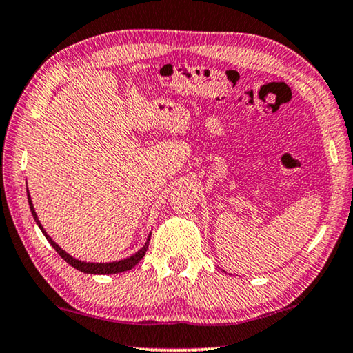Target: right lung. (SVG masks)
Returning a JSON list of instances; mask_svg holds the SVG:
<instances>
[{"label":"right lung","mask_w":353,"mask_h":353,"mask_svg":"<svg viewBox=\"0 0 353 353\" xmlns=\"http://www.w3.org/2000/svg\"><path fill=\"white\" fill-rule=\"evenodd\" d=\"M28 203H30V210H32L33 218L37 219V223H38L39 229H41V231H43V234H44V236H46V239H48L49 242H50V245H52V247L55 248V252H57V253L60 254V256H62V258L65 259L66 263H68L70 265H73L74 269L81 270V272H85V274H117V272H124V270H129V269L134 268V265H135L137 263H139L143 256H145V253H146V250H148V245H150V239H148V242L145 243V247H143L139 253H135L134 256H130V258L124 259V261H117V263H106V264H94V263H84V261H78V259H74L73 256H70L68 253L63 252V250L60 248L59 245L55 243L54 240L48 236V234H46V231H44V229H43V226H41L39 221H38L37 212H34V208H33V203H32V199H30V196H28Z\"/></svg>","instance_id":"right-lung-1"}]
</instances>
